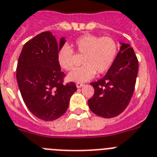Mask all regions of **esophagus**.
<instances>
[{"instance_id": "1", "label": "esophagus", "mask_w": 157, "mask_h": 157, "mask_svg": "<svg viewBox=\"0 0 157 157\" xmlns=\"http://www.w3.org/2000/svg\"><path fill=\"white\" fill-rule=\"evenodd\" d=\"M76 85H77V88H81V87L84 86V84H82V83H80V82H77V84H76Z\"/></svg>"}]
</instances>
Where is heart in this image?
<instances>
[{
  "instance_id": "heart-1",
  "label": "heart",
  "mask_w": 157,
  "mask_h": 157,
  "mask_svg": "<svg viewBox=\"0 0 157 157\" xmlns=\"http://www.w3.org/2000/svg\"><path fill=\"white\" fill-rule=\"evenodd\" d=\"M72 47L76 54L84 56V65L69 73L68 79L75 82L89 80L96 73L102 74L107 72L114 63L118 54V45L111 37H99L92 34L83 35L73 41ZM71 47L65 45L59 49L58 62L66 71L75 67L76 55Z\"/></svg>"
}]
</instances>
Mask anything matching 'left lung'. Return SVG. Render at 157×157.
<instances>
[{"instance_id": "8db88e82", "label": "left lung", "mask_w": 157, "mask_h": 157, "mask_svg": "<svg viewBox=\"0 0 157 157\" xmlns=\"http://www.w3.org/2000/svg\"><path fill=\"white\" fill-rule=\"evenodd\" d=\"M138 60L129 44L121 43L120 51L107 74L90 84L95 92L88 100L90 110L105 118L118 116L129 105L135 88Z\"/></svg>"}]
</instances>
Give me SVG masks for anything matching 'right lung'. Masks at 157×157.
Segmentation results:
<instances>
[{
    "instance_id": "obj_1",
    "label": "right lung",
    "mask_w": 157,
    "mask_h": 157,
    "mask_svg": "<svg viewBox=\"0 0 157 157\" xmlns=\"http://www.w3.org/2000/svg\"><path fill=\"white\" fill-rule=\"evenodd\" d=\"M65 43H57L50 31L37 35L24 44L16 67V80L26 106L38 118L54 121L67 111L71 95L77 91L73 82L63 84L58 53Z\"/></svg>"
}]
</instances>
